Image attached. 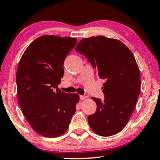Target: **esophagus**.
Returning a JSON list of instances; mask_svg holds the SVG:
<instances>
[{
    "label": "esophagus",
    "mask_w": 160,
    "mask_h": 160,
    "mask_svg": "<svg viewBox=\"0 0 160 160\" xmlns=\"http://www.w3.org/2000/svg\"><path fill=\"white\" fill-rule=\"evenodd\" d=\"M86 98H87V97L85 96V95H81V96H80V99H81V100H85Z\"/></svg>",
    "instance_id": "1"
}]
</instances>
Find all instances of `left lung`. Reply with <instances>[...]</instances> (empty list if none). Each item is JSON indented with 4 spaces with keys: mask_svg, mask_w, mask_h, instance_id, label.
Masks as SVG:
<instances>
[{
    "mask_svg": "<svg viewBox=\"0 0 160 160\" xmlns=\"http://www.w3.org/2000/svg\"><path fill=\"white\" fill-rule=\"evenodd\" d=\"M75 50L105 81L104 100L92 97L97 111L88 117L90 127L100 136L115 135L128 122L140 92V71L135 58L122 42L103 36L83 38Z\"/></svg>",
    "mask_w": 160,
    "mask_h": 160,
    "instance_id": "obj_1",
    "label": "left lung"
}]
</instances>
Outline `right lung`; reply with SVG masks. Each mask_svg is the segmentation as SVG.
Listing matches in <instances>:
<instances>
[{
  "mask_svg": "<svg viewBox=\"0 0 160 160\" xmlns=\"http://www.w3.org/2000/svg\"><path fill=\"white\" fill-rule=\"evenodd\" d=\"M77 41L76 38L41 36L30 43L19 61V105L32 129L45 138L63 135L76 111L79 94L57 88L63 77L64 61Z\"/></svg>",
  "mask_w": 160,
  "mask_h": 160,
  "instance_id": "add662e5",
  "label": "right lung"
}]
</instances>
